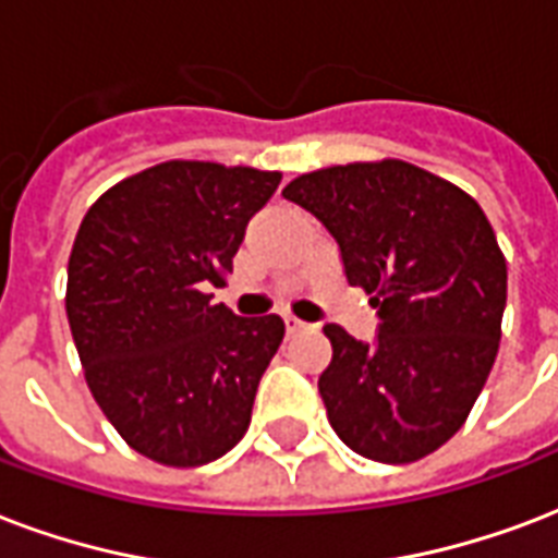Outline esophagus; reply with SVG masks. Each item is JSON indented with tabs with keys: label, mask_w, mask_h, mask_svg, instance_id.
<instances>
[{
	"label": "esophagus",
	"mask_w": 558,
	"mask_h": 558,
	"mask_svg": "<svg viewBox=\"0 0 558 558\" xmlns=\"http://www.w3.org/2000/svg\"><path fill=\"white\" fill-rule=\"evenodd\" d=\"M283 325H287L289 333H298V330H304V327H307V322H301V318L292 316V313H283Z\"/></svg>",
	"instance_id": "34e87169"
}]
</instances>
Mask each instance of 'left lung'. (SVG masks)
Returning <instances> with one entry per match:
<instances>
[{
	"instance_id": "8db88e82",
	"label": "left lung",
	"mask_w": 558,
	"mask_h": 558,
	"mask_svg": "<svg viewBox=\"0 0 558 558\" xmlns=\"http://www.w3.org/2000/svg\"><path fill=\"white\" fill-rule=\"evenodd\" d=\"M283 198L333 233L345 278L380 313L374 345L325 325L327 421L374 462H415L465 424L500 348L506 257L465 190L383 157L292 178Z\"/></svg>"
}]
</instances>
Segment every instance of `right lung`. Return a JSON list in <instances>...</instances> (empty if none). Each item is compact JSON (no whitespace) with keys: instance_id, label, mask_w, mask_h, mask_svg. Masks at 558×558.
Here are the masks:
<instances>
[{"instance_id":"obj_1","label":"right lung","mask_w":558,"mask_h":558,"mask_svg":"<svg viewBox=\"0 0 558 558\" xmlns=\"http://www.w3.org/2000/svg\"><path fill=\"white\" fill-rule=\"evenodd\" d=\"M280 172L166 160L101 193L81 219L66 269V318L93 398L143 457L195 468L236 445L280 316L213 304L245 225Z\"/></svg>"}]
</instances>
